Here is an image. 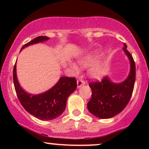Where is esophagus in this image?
<instances>
[{
	"label": "esophagus",
	"mask_w": 149,
	"mask_h": 149,
	"mask_svg": "<svg viewBox=\"0 0 149 149\" xmlns=\"http://www.w3.org/2000/svg\"><path fill=\"white\" fill-rule=\"evenodd\" d=\"M85 84V82L83 80H77V88H80V87L83 86Z\"/></svg>",
	"instance_id": "34e87169"
}]
</instances>
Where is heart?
<instances>
[{"label":"heart","instance_id":"heart-1","mask_svg":"<svg viewBox=\"0 0 149 149\" xmlns=\"http://www.w3.org/2000/svg\"><path fill=\"white\" fill-rule=\"evenodd\" d=\"M97 61V57L93 54H90L88 55H85V57H82L78 61V64L80 67L87 68L88 66H92ZM69 66L74 72L78 73L79 71V67H78L75 63L72 61H69ZM104 70H105V65L102 62H97V64L94 65L90 69L89 71V74L92 78H95V79H99L103 76Z\"/></svg>","mask_w":149,"mask_h":149}]
</instances>
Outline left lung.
<instances>
[{
  "mask_svg": "<svg viewBox=\"0 0 149 149\" xmlns=\"http://www.w3.org/2000/svg\"><path fill=\"white\" fill-rule=\"evenodd\" d=\"M124 43L123 50L130 60V69L127 78L120 83H114L107 76L102 82L90 83L91 100L88 103V109L99 118L107 119L114 117L125 108L130 100L134 86L136 69L134 59L127 50Z\"/></svg>",
  "mask_w": 149,
  "mask_h": 149,
  "instance_id": "obj_1",
  "label": "left lung"
}]
</instances>
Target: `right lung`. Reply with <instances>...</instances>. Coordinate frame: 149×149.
I'll return each instance as SVG.
<instances>
[{
  "mask_svg": "<svg viewBox=\"0 0 149 149\" xmlns=\"http://www.w3.org/2000/svg\"><path fill=\"white\" fill-rule=\"evenodd\" d=\"M49 39L47 36L36 38L25 44L20 51L34 44L47 41ZM16 64L17 62L13 69L15 88L19 100L25 110L34 117L43 120H51L61 115L66 109L68 97L77 88L75 78L61 77L52 88L42 93L33 95L26 92L20 85L17 76Z\"/></svg>",
  "mask_w": 149,
  "mask_h": 149,
  "instance_id": "1",
  "label": "right lung"
}]
</instances>
